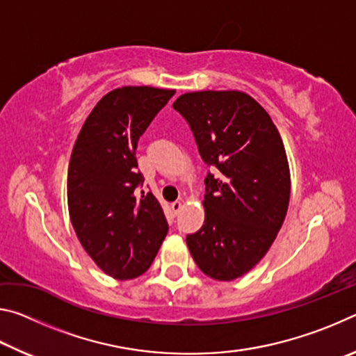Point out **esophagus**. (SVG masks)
Masks as SVG:
<instances>
[{
  "label": "esophagus",
  "mask_w": 356,
  "mask_h": 356,
  "mask_svg": "<svg viewBox=\"0 0 356 356\" xmlns=\"http://www.w3.org/2000/svg\"><path fill=\"white\" fill-rule=\"evenodd\" d=\"M171 209H172V213L177 215V213L180 212V209H182V202H180V201H174V202L171 204Z\"/></svg>",
  "instance_id": "esophagus-1"
}]
</instances>
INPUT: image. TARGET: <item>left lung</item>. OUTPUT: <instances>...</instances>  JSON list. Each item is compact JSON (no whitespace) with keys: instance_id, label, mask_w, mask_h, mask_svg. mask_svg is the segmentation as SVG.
I'll use <instances>...</instances> for the list:
<instances>
[{"instance_id":"left-lung-1","label":"left lung","mask_w":356,"mask_h":356,"mask_svg":"<svg viewBox=\"0 0 356 356\" xmlns=\"http://www.w3.org/2000/svg\"><path fill=\"white\" fill-rule=\"evenodd\" d=\"M172 108L190 125L204 163L206 220L186 236L202 273L232 281L267 254L286 218L291 174L267 111L238 91L180 95Z\"/></svg>"}]
</instances>
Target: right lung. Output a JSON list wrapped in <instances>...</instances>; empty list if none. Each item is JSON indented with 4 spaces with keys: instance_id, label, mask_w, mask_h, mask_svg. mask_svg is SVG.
<instances>
[{
    "instance_id": "1",
    "label": "right lung",
    "mask_w": 356,
    "mask_h": 356,
    "mask_svg": "<svg viewBox=\"0 0 356 356\" xmlns=\"http://www.w3.org/2000/svg\"><path fill=\"white\" fill-rule=\"evenodd\" d=\"M176 91L125 86L102 97L72 150L67 174L70 221L84 251L106 275H143L168 234L163 209L152 193L136 190V147Z\"/></svg>"
}]
</instances>
